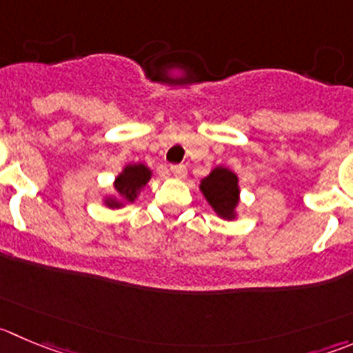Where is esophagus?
I'll return each mask as SVG.
<instances>
[{
    "mask_svg": "<svg viewBox=\"0 0 353 353\" xmlns=\"http://www.w3.org/2000/svg\"><path fill=\"white\" fill-rule=\"evenodd\" d=\"M170 171L176 176V179H183L187 174V168L183 166V164H171Z\"/></svg>",
    "mask_w": 353,
    "mask_h": 353,
    "instance_id": "34e87169",
    "label": "esophagus"
}]
</instances>
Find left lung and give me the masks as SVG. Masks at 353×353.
<instances>
[{"label": "left lung", "instance_id": "1", "mask_svg": "<svg viewBox=\"0 0 353 353\" xmlns=\"http://www.w3.org/2000/svg\"><path fill=\"white\" fill-rule=\"evenodd\" d=\"M201 190L208 203L223 218H232L239 201L237 176L227 168H214L210 176L201 182Z\"/></svg>", "mask_w": 353, "mask_h": 353}]
</instances>
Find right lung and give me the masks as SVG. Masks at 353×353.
Segmentation results:
<instances>
[{
    "label": "right lung",
    "instance_id": "obj_1",
    "mask_svg": "<svg viewBox=\"0 0 353 353\" xmlns=\"http://www.w3.org/2000/svg\"><path fill=\"white\" fill-rule=\"evenodd\" d=\"M149 179H150V171L147 170L143 164H132V166L124 168L123 173L116 179L114 187H116V190L124 197V199L133 201L140 187L145 185V183L149 182ZM107 204H109L110 208L119 206L117 201H109Z\"/></svg>",
    "mask_w": 353,
    "mask_h": 353
}]
</instances>
